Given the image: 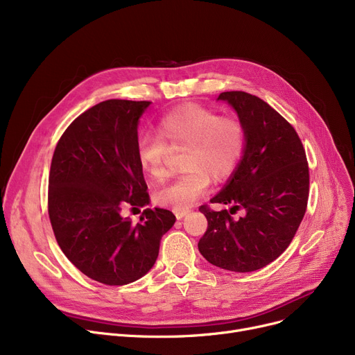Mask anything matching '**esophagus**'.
Returning <instances> with one entry per match:
<instances>
[{
	"label": "esophagus",
	"mask_w": 355,
	"mask_h": 355,
	"mask_svg": "<svg viewBox=\"0 0 355 355\" xmlns=\"http://www.w3.org/2000/svg\"><path fill=\"white\" fill-rule=\"evenodd\" d=\"M190 213V209H175L174 210V214H175V217L178 218V220H181L182 217H185Z\"/></svg>",
	"instance_id": "34e87169"
}]
</instances>
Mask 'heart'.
<instances>
[{"mask_svg":"<svg viewBox=\"0 0 355 355\" xmlns=\"http://www.w3.org/2000/svg\"><path fill=\"white\" fill-rule=\"evenodd\" d=\"M248 146V129L240 118L196 103L168 112L157 123V137L138 142V158L146 174L157 182L170 177L166 166L168 149H187L185 173L161 190L155 200L161 206L189 209L210 189L211 178L227 180L237 170Z\"/></svg>","mask_w":355,"mask_h":355,"instance_id":"1","label":"heart"}]
</instances>
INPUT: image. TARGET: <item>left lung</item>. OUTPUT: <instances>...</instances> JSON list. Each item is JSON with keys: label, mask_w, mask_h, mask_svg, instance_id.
Masks as SVG:
<instances>
[{"label": "left lung", "mask_w": 355, "mask_h": 355, "mask_svg": "<svg viewBox=\"0 0 355 355\" xmlns=\"http://www.w3.org/2000/svg\"><path fill=\"white\" fill-rule=\"evenodd\" d=\"M248 129L243 159L211 202L232 204L229 210L200 211L207 230L198 250L217 268L232 272L262 269L281 256L305 216L309 166L305 148L293 126L265 101L241 90L220 93ZM243 209L241 218H233Z\"/></svg>", "instance_id": "left-lung-1"}]
</instances>
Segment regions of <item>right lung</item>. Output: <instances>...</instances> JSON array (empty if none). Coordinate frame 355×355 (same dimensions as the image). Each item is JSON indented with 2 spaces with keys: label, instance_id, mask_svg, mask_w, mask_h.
<instances>
[{
  "label": "right lung",
  "instance_id": "1",
  "mask_svg": "<svg viewBox=\"0 0 355 355\" xmlns=\"http://www.w3.org/2000/svg\"><path fill=\"white\" fill-rule=\"evenodd\" d=\"M148 101L109 99L74 119L60 137L49 175V217L62 252L82 273L109 286L142 277L155 263L175 216L149 202L138 158V121Z\"/></svg>",
  "mask_w": 355,
  "mask_h": 355
}]
</instances>
